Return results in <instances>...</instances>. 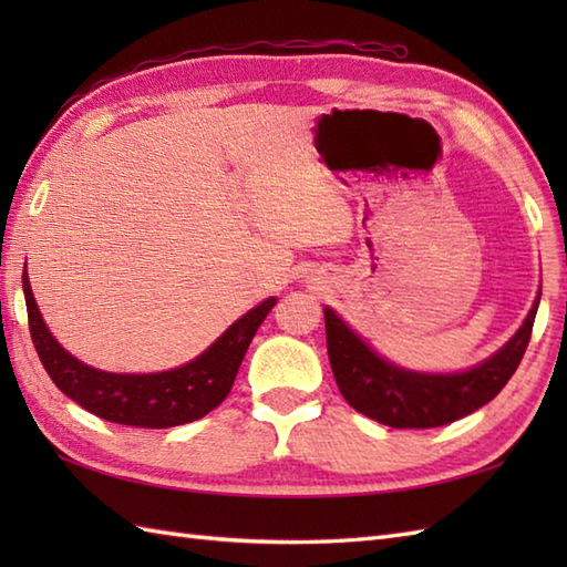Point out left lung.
<instances>
[{"label":"left lung","instance_id":"8db88e82","mask_svg":"<svg viewBox=\"0 0 567 567\" xmlns=\"http://www.w3.org/2000/svg\"><path fill=\"white\" fill-rule=\"evenodd\" d=\"M540 292L524 323L497 353L463 372H416L390 363L348 327L331 307L323 309L327 346L336 384L355 412L392 429H433L473 414L502 392L519 368Z\"/></svg>","mask_w":567,"mask_h":567}]
</instances>
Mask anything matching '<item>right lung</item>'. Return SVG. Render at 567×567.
<instances>
[{
	"label": "right lung",
	"instance_id": "1",
	"mask_svg": "<svg viewBox=\"0 0 567 567\" xmlns=\"http://www.w3.org/2000/svg\"><path fill=\"white\" fill-rule=\"evenodd\" d=\"M21 282L23 297H27L31 341L55 388L94 416L112 421V424L141 429L189 424L219 406L234 388L236 372L252 336L277 302L275 297H268L258 307L246 311L207 351L185 365L126 375V372L97 370L70 355L45 327L31 292L27 268H23Z\"/></svg>",
	"mask_w": 567,
	"mask_h": 567
}]
</instances>
